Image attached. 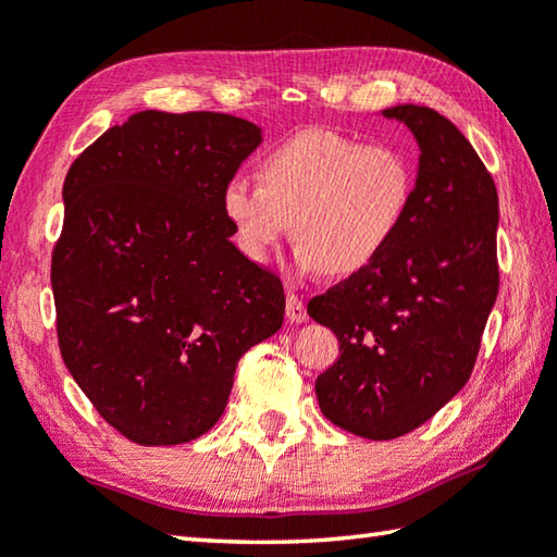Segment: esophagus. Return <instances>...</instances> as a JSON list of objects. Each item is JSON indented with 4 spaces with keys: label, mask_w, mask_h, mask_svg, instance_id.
Masks as SVG:
<instances>
[{
    "label": "esophagus",
    "mask_w": 557,
    "mask_h": 557,
    "mask_svg": "<svg viewBox=\"0 0 557 557\" xmlns=\"http://www.w3.org/2000/svg\"><path fill=\"white\" fill-rule=\"evenodd\" d=\"M287 319L292 323H305L309 319L305 301H301L297 295H287Z\"/></svg>",
    "instance_id": "esophagus-1"
}]
</instances>
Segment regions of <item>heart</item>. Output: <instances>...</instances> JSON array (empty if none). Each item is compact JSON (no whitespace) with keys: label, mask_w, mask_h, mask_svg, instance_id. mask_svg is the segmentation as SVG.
Instances as JSON below:
<instances>
[{"label":"heart","mask_w":557,"mask_h":557,"mask_svg":"<svg viewBox=\"0 0 557 557\" xmlns=\"http://www.w3.org/2000/svg\"><path fill=\"white\" fill-rule=\"evenodd\" d=\"M258 177L236 175L221 189L238 250L265 265L292 231L297 265L336 277L366 272L397 244L417 187L404 150L329 128L301 131L272 148Z\"/></svg>","instance_id":"1"}]
</instances>
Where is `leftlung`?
Segmentation results:
<instances>
[{
  "instance_id": "8db88e82",
  "label": "left lung",
  "mask_w": 557,
  "mask_h": 557,
  "mask_svg": "<svg viewBox=\"0 0 557 557\" xmlns=\"http://www.w3.org/2000/svg\"><path fill=\"white\" fill-rule=\"evenodd\" d=\"M382 116L419 144L407 226L375 265L307 307L341 343L317 377L323 417L370 441L419 429L465 387L499 292L497 187L470 140L429 107Z\"/></svg>"
}]
</instances>
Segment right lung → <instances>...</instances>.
Instances as JSON below:
<instances>
[{"label": "right lung", "mask_w": 557, "mask_h": 557, "mask_svg": "<svg viewBox=\"0 0 557 557\" xmlns=\"http://www.w3.org/2000/svg\"><path fill=\"white\" fill-rule=\"evenodd\" d=\"M262 128L214 111H138L67 170L50 285L70 375L138 446L199 438L285 289L231 244L221 189Z\"/></svg>", "instance_id": "add662e5"}]
</instances>
